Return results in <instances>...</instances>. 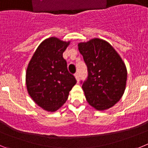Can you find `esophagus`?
Listing matches in <instances>:
<instances>
[{
	"label": "esophagus",
	"mask_w": 148,
	"mask_h": 148,
	"mask_svg": "<svg viewBox=\"0 0 148 148\" xmlns=\"http://www.w3.org/2000/svg\"><path fill=\"white\" fill-rule=\"evenodd\" d=\"M75 79H76V81H77V82H79V75H78V73H76L75 74Z\"/></svg>",
	"instance_id": "obj_1"
}]
</instances>
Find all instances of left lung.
Returning <instances> with one entry per match:
<instances>
[{
  "instance_id": "1",
  "label": "left lung",
  "mask_w": 148,
  "mask_h": 148,
  "mask_svg": "<svg viewBox=\"0 0 148 148\" xmlns=\"http://www.w3.org/2000/svg\"><path fill=\"white\" fill-rule=\"evenodd\" d=\"M87 66L88 77L82 84L90 106L99 111L112 108L122 97L127 72L125 62L108 41L92 38L78 44Z\"/></svg>"
}]
</instances>
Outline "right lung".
I'll return each instance as SVG.
<instances>
[{
  "mask_svg": "<svg viewBox=\"0 0 148 148\" xmlns=\"http://www.w3.org/2000/svg\"><path fill=\"white\" fill-rule=\"evenodd\" d=\"M70 41L50 37L39 44L26 71L29 95L39 107L48 112H56L68 99L76 84L75 77L67 70L63 53Z\"/></svg>",
  "mask_w": 148,
  "mask_h": 148,
  "instance_id": "add662e5",
  "label": "right lung"
}]
</instances>
